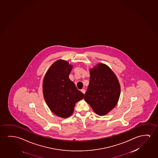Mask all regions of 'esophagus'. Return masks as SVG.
<instances>
[{
	"label": "esophagus",
	"instance_id": "obj_1",
	"mask_svg": "<svg viewBox=\"0 0 158 158\" xmlns=\"http://www.w3.org/2000/svg\"><path fill=\"white\" fill-rule=\"evenodd\" d=\"M81 91V92H82V93L84 94L85 93V89H82Z\"/></svg>",
	"mask_w": 158,
	"mask_h": 158
}]
</instances>
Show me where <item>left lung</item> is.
I'll return each mask as SVG.
<instances>
[{
  "mask_svg": "<svg viewBox=\"0 0 158 158\" xmlns=\"http://www.w3.org/2000/svg\"><path fill=\"white\" fill-rule=\"evenodd\" d=\"M90 81L85 100L95 113L105 115L118 103L120 85L115 73L107 65L98 63L90 69Z\"/></svg>",
  "mask_w": 158,
  "mask_h": 158,
  "instance_id": "obj_1",
  "label": "left lung"
}]
</instances>
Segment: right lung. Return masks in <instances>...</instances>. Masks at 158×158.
Returning a JSON list of instances; mask_svg holds the SVG:
<instances>
[{
  "mask_svg": "<svg viewBox=\"0 0 158 158\" xmlns=\"http://www.w3.org/2000/svg\"><path fill=\"white\" fill-rule=\"evenodd\" d=\"M72 69L73 65L66 60H56L49 68L43 80L45 102L51 111L60 118L70 116L76 103L82 100L85 95L69 79Z\"/></svg>",
  "mask_w": 158,
  "mask_h": 158,
  "instance_id": "obj_1",
  "label": "right lung"
}]
</instances>
